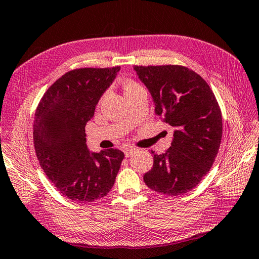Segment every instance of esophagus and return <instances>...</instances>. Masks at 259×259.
<instances>
[{"label":"esophagus","mask_w":259,"mask_h":259,"mask_svg":"<svg viewBox=\"0 0 259 259\" xmlns=\"http://www.w3.org/2000/svg\"><path fill=\"white\" fill-rule=\"evenodd\" d=\"M135 148H132V146H130V148H125L124 149V153H125V157L126 158H130L132 157L135 153Z\"/></svg>","instance_id":"obj_1"}]
</instances>
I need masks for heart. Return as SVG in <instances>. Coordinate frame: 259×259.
I'll return each instance as SVG.
<instances>
[{"mask_svg":"<svg viewBox=\"0 0 259 259\" xmlns=\"http://www.w3.org/2000/svg\"><path fill=\"white\" fill-rule=\"evenodd\" d=\"M123 85H124L126 95L131 94V92H133V91L139 90V89H142V87H141L139 83H136V82L133 80H125Z\"/></svg>","mask_w":259,"mask_h":259,"instance_id":"obj_1","label":"heart"}]
</instances>
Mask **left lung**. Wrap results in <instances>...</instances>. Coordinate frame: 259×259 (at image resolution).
<instances>
[{
  "mask_svg": "<svg viewBox=\"0 0 259 259\" xmlns=\"http://www.w3.org/2000/svg\"><path fill=\"white\" fill-rule=\"evenodd\" d=\"M148 88L155 114L172 127L171 146L153 153V167L144 175L154 192L177 196L196 187L218 155L222 115L215 96L196 72L182 65L134 66Z\"/></svg>",
  "mask_w": 259,
  "mask_h": 259,
  "instance_id": "left-lung-1",
  "label": "left lung"
}]
</instances>
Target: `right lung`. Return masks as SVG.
Wrapping results in <instances>:
<instances>
[{
	"mask_svg": "<svg viewBox=\"0 0 259 259\" xmlns=\"http://www.w3.org/2000/svg\"><path fill=\"white\" fill-rule=\"evenodd\" d=\"M120 66L84 67L65 73L48 88L33 123V144L39 164L60 193L85 203L106 196L114 186L124 153L90 152L85 125Z\"/></svg>",
	"mask_w": 259,
	"mask_h": 259,
	"instance_id": "add662e5",
	"label": "right lung"
}]
</instances>
